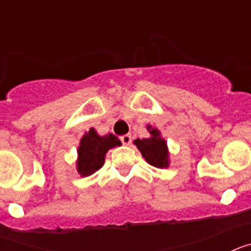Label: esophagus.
<instances>
[{
	"instance_id": "1",
	"label": "esophagus",
	"mask_w": 251,
	"mask_h": 251,
	"mask_svg": "<svg viewBox=\"0 0 251 251\" xmlns=\"http://www.w3.org/2000/svg\"><path fill=\"white\" fill-rule=\"evenodd\" d=\"M121 141L123 145L129 146L130 142H132V136H130V134H124V136L121 137Z\"/></svg>"
}]
</instances>
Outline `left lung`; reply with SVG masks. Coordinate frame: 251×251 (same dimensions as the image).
I'll return each mask as SVG.
<instances>
[{
	"label": "left lung",
	"mask_w": 251,
	"mask_h": 251,
	"mask_svg": "<svg viewBox=\"0 0 251 251\" xmlns=\"http://www.w3.org/2000/svg\"><path fill=\"white\" fill-rule=\"evenodd\" d=\"M147 130L151 134L148 138H137L133 143L138 148L147 163L157 168H167L170 166L167 142L165 138H162L161 132L157 128L148 124Z\"/></svg>",
	"instance_id": "1"
}]
</instances>
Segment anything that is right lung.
I'll use <instances>...</instances> for the list:
<instances>
[{
  "label": "right lung",
  "mask_w": 251,
  "mask_h": 251,
  "mask_svg": "<svg viewBox=\"0 0 251 251\" xmlns=\"http://www.w3.org/2000/svg\"><path fill=\"white\" fill-rule=\"evenodd\" d=\"M118 146H122V142L114 134L99 136L94 128H90L89 132H85L81 137L77 147V172L83 177L97 172L104 165L105 153Z\"/></svg>",
  "instance_id": "right-lung-1"
}]
</instances>
